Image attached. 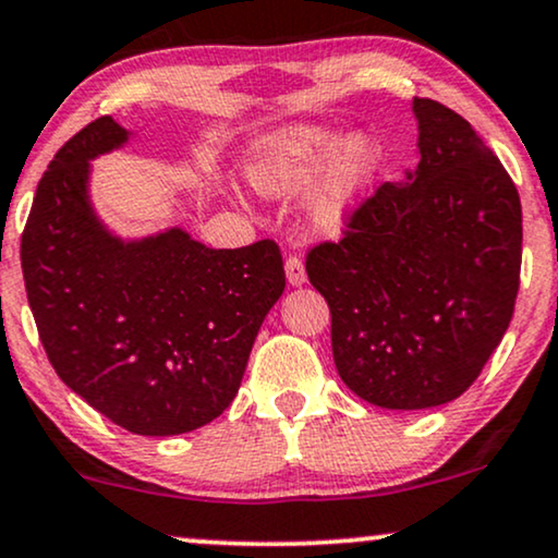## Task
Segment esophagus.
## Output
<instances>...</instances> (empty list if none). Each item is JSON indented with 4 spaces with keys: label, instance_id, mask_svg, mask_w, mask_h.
Returning a JSON list of instances; mask_svg holds the SVG:
<instances>
[{
    "label": "esophagus",
    "instance_id": "34e87169",
    "mask_svg": "<svg viewBox=\"0 0 558 558\" xmlns=\"http://www.w3.org/2000/svg\"><path fill=\"white\" fill-rule=\"evenodd\" d=\"M287 281H290L292 287H302L307 281V271H305V264L298 256H290L287 258Z\"/></svg>",
    "mask_w": 558,
    "mask_h": 558
}]
</instances>
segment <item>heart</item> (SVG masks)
Here are the masks:
<instances>
[{"label": "heart", "mask_w": 558, "mask_h": 558, "mask_svg": "<svg viewBox=\"0 0 558 558\" xmlns=\"http://www.w3.org/2000/svg\"><path fill=\"white\" fill-rule=\"evenodd\" d=\"M383 168L380 144L347 136L326 123H292L260 136L245 173L258 194L292 198L307 189V219L323 235H336L373 194Z\"/></svg>", "instance_id": "heart-1"}]
</instances>
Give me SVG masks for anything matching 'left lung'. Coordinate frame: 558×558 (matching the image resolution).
I'll list each match as a JSON object with an SVG mask.
<instances>
[{
    "mask_svg": "<svg viewBox=\"0 0 558 558\" xmlns=\"http://www.w3.org/2000/svg\"><path fill=\"white\" fill-rule=\"evenodd\" d=\"M414 116L416 168L305 260L341 380L398 411L471 388L510 326L522 260L520 196L499 157L442 102L414 98Z\"/></svg>",
    "mask_w": 558,
    "mask_h": 558,
    "instance_id": "obj_1",
    "label": "left lung"
}]
</instances>
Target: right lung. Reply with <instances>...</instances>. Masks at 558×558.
Here are the masks:
<instances>
[{
  "label": "right lung",
  "instance_id": "obj_1",
  "mask_svg": "<svg viewBox=\"0 0 558 558\" xmlns=\"http://www.w3.org/2000/svg\"><path fill=\"white\" fill-rule=\"evenodd\" d=\"M126 142L100 116L53 155L20 240L25 292L74 393L134 435H183L238 396L284 264L274 240L215 251L181 227L116 238L89 204V160Z\"/></svg>",
  "mask_w": 558,
  "mask_h": 558
}]
</instances>
